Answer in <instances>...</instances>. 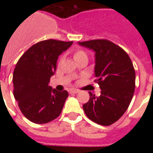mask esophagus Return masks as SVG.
<instances>
[{"instance_id":"obj_1","label":"esophagus","mask_w":153,"mask_h":153,"mask_svg":"<svg viewBox=\"0 0 153 153\" xmlns=\"http://www.w3.org/2000/svg\"><path fill=\"white\" fill-rule=\"evenodd\" d=\"M69 94H77L79 93V91L78 90H74V89H70L69 91H68Z\"/></svg>"}]
</instances>
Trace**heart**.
<instances>
[{
	"label": "heart",
	"instance_id": "heart-1",
	"mask_svg": "<svg viewBox=\"0 0 153 153\" xmlns=\"http://www.w3.org/2000/svg\"><path fill=\"white\" fill-rule=\"evenodd\" d=\"M84 56L87 57V55H86V51L82 50V49H76L74 51V58L75 60L78 59H80L82 57H84Z\"/></svg>",
	"mask_w": 153,
	"mask_h": 153
}]
</instances>
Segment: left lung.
<instances>
[{
  "mask_svg": "<svg viewBox=\"0 0 153 153\" xmlns=\"http://www.w3.org/2000/svg\"><path fill=\"white\" fill-rule=\"evenodd\" d=\"M95 52V82L101 88L96 97L89 92L90 100L82 105L89 119L101 126H110L128 109L135 90V70L128 55L107 39L79 42Z\"/></svg>",
  "mask_w": 153,
  "mask_h": 153,
  "instance_id": "obj_1",
  "label": "left lung"
}]
</instances>
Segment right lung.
<instances>
[{
    "label": "right lung",
    "mask_w": 153,
    "mask_h": 153,
    "mask_svg": "<svg viewBox=\"0 0 153 153\" xmlns=\"http://www.w3.org/2000/svg\"><path fill=\"white\" fill-rule=\"evenodd\" d=\"M73 42L43 40L32 45L18 60L13 71V95L20 111L36 124H45L59 116L68 97L48 85L56 71L59 55Z\"/></svg>",
    "instance_id": "add662e5"
}]
</instances>
